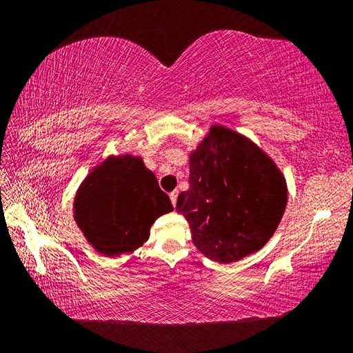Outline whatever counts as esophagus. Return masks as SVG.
Returning <instances> with one entry per match:
<instances>
[{
    "label": "esophagus",
    "mask_w": 353,
    "mask_h": 353,
    "mask_svg": "<svg viewBox=\"0 0 353 353\" xmlns=\"http://www.w3.org/2000/svg\"><path fill=\"white\" fill-rule=\"evenodd\" d=\"M177 194H179V191H172V193H170V199H171L172 205H174V207H176V202H177Z\"/></svg>",
    "instance_id": "obj_1"
}]
</instances>
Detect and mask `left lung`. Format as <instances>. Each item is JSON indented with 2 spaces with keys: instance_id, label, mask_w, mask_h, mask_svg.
<instances>
[{
  "instance_id": "obj_1",
  "label": "left lung",
  "mask_w": 353,
  "mask_h": 353,
  "mask_svg": "<svg viewBox=\"0 0 353 353\" xmlns=\"http://www.w3.org/2000/svg\"><path fill=\"white\" fill-rule=\"evenodd\" d=\"M288 188L274 160L221 124L190 152V188L176 210L207 259L234 263L260 250L282 219Z\"/></svg>"
}]
</instances>
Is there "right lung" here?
Returning <instances> with one entry per match:
<instances>
[{"instance_id": "add662e5", "label": "right lung", "mask_w": 353, "mask_h": 353, "mask_svg": "<svg viewBox=\"0 0 353 353\" xmlns=\"http://www.w3.org/2000/svg\"><path fill=\"white\" fill-rule=\"evenodd\" d=\"M172 212L143 159L130 154L107 157L77 188L73 216L97 252L118 256L148 241L154 221Z\"/></svg>"}]
</instances>
